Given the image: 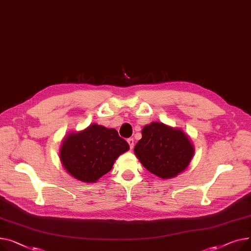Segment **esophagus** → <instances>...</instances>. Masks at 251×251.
I'll use <instances>...</instances> for the list:
<instances>
[{"label": "esophagus", "instance_id": "1", "mask_svg": "<svg viewBox=\"0 0 251 251\" xmlns=\"http://www.w3.org/2000/svg\"><path fill=\"white\" fill-rule=\"evenodd\" d=\"M127 143H128V145H129V148H130V149L134 148V144H135V141H134V139H132V138H129V139H127Z\"/></svg>", "mask_w": 251, "mask_h": 251}]
</instances>
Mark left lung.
I'll return each instance as SVG.
<instances>
[{"label":"left lung","mask_w":251,"mask_h":251,"mask_svg":"<svg viewBox=\"0 0 251 251\" xmlns=\"http://www.w3.org/2000/svg\"><path fill=\"white\" fill-rule=\"evenodd\" d=\"M134 152L147 170L169 179L186 169L195 149L180 128L154 122L142 129V139Z\"/></svg>","instance_id":"obj_1"}]
</instances>
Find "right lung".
Instances as JSON below:
<instances>
[{
  "instance_id": "add662e5",
  "label": "right lung",
  "mask_w": 251,
  "mask_h": 251,
  "mask_svg": "<svg viewBox=\"0 0 251 251\" xmlns=\"http://www.w3.org/2000/svg\"><path fill=\"white\" fill-rule=\"evenodd\" d=\"M128 149V144L116 129L93 124L81 131L71 132L64 139L60 158L74 178L95 182L109 172L117 157Z\"/></svg>"
}]
</instances>
